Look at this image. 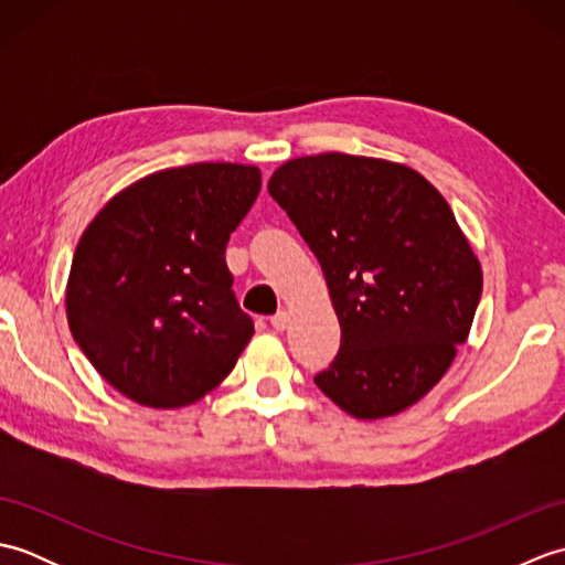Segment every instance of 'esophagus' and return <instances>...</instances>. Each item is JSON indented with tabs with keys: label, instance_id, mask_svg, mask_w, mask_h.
Instances as JSON below:
<instances>
[{
	"label": "esophagus",
	"instance_id": "34e87169",
	"mask_svg": "<svg viewBox=\"0 0 565 565\" xmlns=\"http://www.w3.org/2000/svg\"><path fill=\"white\" fill-rule=\"evenodd\" d=\"M269 322H271L274 330H286V328H289V313H286V310H279V313L271 316Z\"/></svg>",
	"mask_w": 565,
	"mask_h": 565
}]
</instances>
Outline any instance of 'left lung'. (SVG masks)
<instances>
[{"label":"left lung","instance_id":"1","mask_svg":"<svg viewBox=\"0 0 565 565\" xmlns=\"http://www.w3.org/2000/svg\"><path fill=\"white\" fill-rule=\"evenodd\" d=\"M269 194L318 257L342 328L316 386L359 419L417 403L447 374L483 291L449 203L411 167L344 152L289 160Z\"/></svg>","mask_w":565,"mask_h":565}]
</instances>
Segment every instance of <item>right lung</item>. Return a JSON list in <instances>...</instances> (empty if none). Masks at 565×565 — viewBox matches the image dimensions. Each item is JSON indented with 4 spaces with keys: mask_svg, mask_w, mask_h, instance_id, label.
Here are the masks:
<instances>
[{
    "mask_svg": "<svg viewBox=\"0 0 565 565\" xmlns=\"http://www.w3.org/2000/svg\"><path fill=\"white\" fill-rule=\"evenodd\" d=\"M262 186L257 167L199 162L142 177L84 231L70 332L92 366L148 407H184L231 374L255 326L225 245Z\"/></svg>",
    "mask_w": 565,
    "mask_h": 565,
    "instance_id": "right-lung-1",
    "label": "right lung"
}]
</instances>
